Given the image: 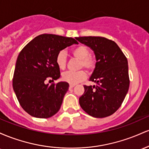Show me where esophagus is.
Here are the masks:
<instances>
[{
	"mask_svg": "<svg viewBox=\"0 0 149 149\" xmlns=\"http://www.w3.org/2000/svg\"><path fill=\"white\" fill-rule=\"evenodd\" d=\"M75 86V85H72V84H70L69 85V88H73V87Z\"/></svg>",
	"mask_w": 149,
	"mask_h": 149,
	"instance_id": "1",
	"label": "esophagus"
}]
</instances>
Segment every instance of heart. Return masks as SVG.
Listing matches in <instances>:
<instances>
[{"instance_id":"b5f03b06","label":"heart","mask_w":149,"mask_h":149,"mask_svg":"<svg viewBox=\"0 0 149 149\" xmlns=\"http://www.w3.org/2000/svg\"><path fill=\"white\" fill-rule=\"evenodd\" d=\"M90 51L87 46L80 45L71 50V54L76 59L80 60V68H85L88 71L95 69L96 65V59L90 54ZM56 63L60 69H64L66 64V57L64 51H60L56 57ZM87 74L84 70L73 72L66 71L62 74V80L69 84L76 85L80 83L86 78Z\"/></svg>"}]
</instances>
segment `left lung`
<instances>
[{
    "label": "left lung",
    "instance_id": "8db88e82",
    "mask_svg": "<svg viewBox=\"0 0 149 149\" xmlns=\"http://www.w3.org/2000/svg\"><path fill=\"white\" fill-rule=\"evenodd\" d=\"M76 39L94 51L97 62L90 77L96 85H84L79 104L87 113L95 118H105L120 107L130 86L128 63L118 45L100 36L78 37Z\"/></svg>",
    "mask_w": 149,
    "mask_h": 149
}]
</instances>
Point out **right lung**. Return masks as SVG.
Here are the masks:
<instances>
[{"label":"right lung","instance_id":"right-lung-1","mask_svg":"<svg viewBox=\"0 0 149 149\" xmlns=\"http://www.w3.org/2000/svg\"><path fill=\"white\" fill-rule=\"evenodd\" d=\"M74 43L78 42L72 38L42 34L34 38L19 52L13 86L22 109L29 115L47 118L59 111L69 83H45L60 77L56 57L61 50Z\"/></svg>","mask_w":149,"mask_h":149}]
</instances>
